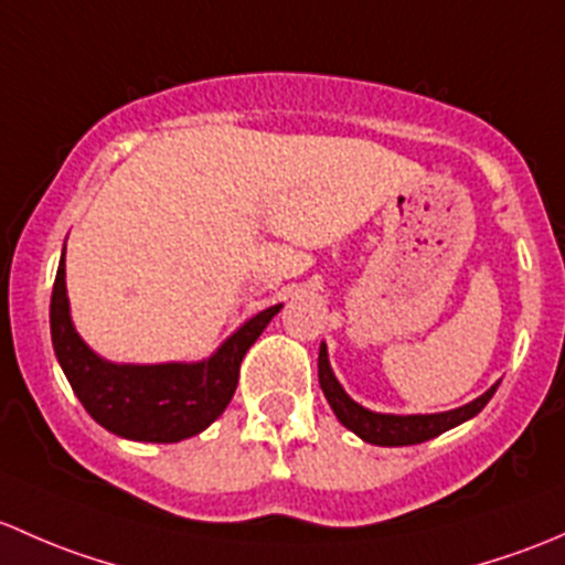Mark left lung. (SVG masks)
I'll return each mask as SVG.
<instances>
[{
    "instance_id": "obj_1",
    "label": "left lung",
    "mask_w": 565,
    "mask_h": 565,
    "mask_svg": "<svg viewBox=\"0 0 565 565\" xmlns=\"http://www.w3.org/2000/svg\"><path fill=\"white\" fill-rule=\"evenodd\" d=\"M318 383H321L323 397L331 405V411H334L337 422L351 429V433H356L364 444L372 446H413L424 444L429 438H438L446 429H455L462 422H468V418H473L476 413H481V408L492 399V394L498 392L495 383L481 397H476L473 403L444 413H408V416H399V413L370 411L359 405L356 399L348 397L345 388L340 386L329 364L326 342H321V351H318Z\"/></svg>"
}]
</instances>
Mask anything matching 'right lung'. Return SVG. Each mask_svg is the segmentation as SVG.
Listing matches in <instances>:
<instances>
[{
  "label": "right lung",
  "instance_id": "obj_1",
  "mask_svg": "<svg viewBox=\"0 0 565 565\" xmlns=\"http://www.w3.org/2000/svg\"><path fill=\"white\" fill-rule=\"evenodd\" d=\"M280 310L282 305L260 310L201 362H108L75 331L62 253L51 294V342L75 397L100 427L141 444H179L203 433L228 408L244 353Z\"/></svg>",
  "mask_w": 565,
  "mask_h": 565
}]
</instances>
